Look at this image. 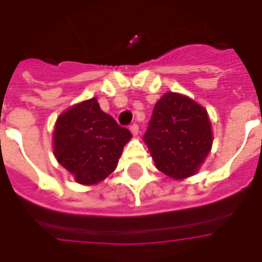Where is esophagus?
Wrapping results in <instances>:
<instances>
[{"label":"esophagus","instance_id":"esophagus-1","mask_svg":"<svg viewBox=\"0 0 262 262\" xmlns=\"http://www.w3.org/2000/svg\"><path fill=\"white\" fill-rule=\"evenodd\" d=\"M129 129H130L132 135H133V136H137V135H139V126H137L136 123H133V125L129 127Z\"/></svg>","mask_w":262,"mask_h":262}]
</instances>
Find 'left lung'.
<instances>
[{"mask_svg": "<svg viewBox=\"0 0 262 262\" xmlns=\"http://www.w3.org/2000/svg\"><path fill=\"white\" fill-rule=\"evenodd\" d=\"M154 164L172 180L196 174L212 148L208 112L187 95L167 92L153 109L143 137Z\"/></svg>", "mask_w": 262, "mask_h": 262, "instance_id": "left-lung-1", "label": "left lung"}]
</instances>
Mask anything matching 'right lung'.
I'll list each match as a JSON object with an SVG mask.
<instances>
[{"label":"right lung","mask_w":262,"mask_h":262,"mask_svg":"<svg viewBox=\"0 0 262 262\" xmlns=\"http://www.w3.org/2000/svg\"><path fill=\"white\" fill-rule=\"evenodd\" d=\"M130 139V132L91 98L60 114L53 130V153L75 182L90 187L114 172Z\"/></svg>","instance_id":"add662e5"}]
</instances>
